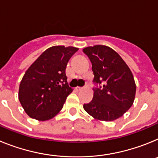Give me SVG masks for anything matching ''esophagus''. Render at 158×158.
I'll return each instance as SVG.
<instances>
[{
    "label": "esophagus",
    "mask_w": 158,
    "mask_h": 158,
    "mask_svg": "<svg viewBox=\"0 0 158 158\" xmlns=\"http://www.w3.org/2000/svg\"><path fill=\"white\" fill-rule=\"evenodd\" d=\"M81 89H82V88H81V87H76L74 89V90L77 92H79V91H81Z\"/></svg>",
    "instance_id": "obj_1"
}]
</instances>
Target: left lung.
I'll return each instance as SVG.
<instances>
[{
	"label": "left lung",
	"mask_w": 158,
	"mask_h": 158,
	"mask_svg": "<svg viewBox=\"0 0 158 158\" xmlns=\"http://www.w3.org/2000/svg\"><path fill=\"white\" fill-rule=\"evenodd\" d=\"M92 62L93 82L103 85L93 89V98L84 109L95 119L115 120L130 109L136 93L134 76L119 54L111 47L95 45L83 49Z\"/></svg>",
	"instance_id": "left-lung-1"
}]
</instances>
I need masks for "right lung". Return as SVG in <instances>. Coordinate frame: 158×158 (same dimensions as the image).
<instances>
[{
    "instance_id": "1",
    "label": "right lung",
    "mask_w": 158,
    "mask_h": 158,
    "mask_svg": "<svg viewBox=\"0 0 158 158\" xmlns=\"http://www.w3.org/2000/svg\"><path fill=\"white\" fill-rule=\"evenodd\" d=\"M78 48L54 46L47 49L25 72L19 100L29 117L46 121L54 118L73 92L65 75L66 65Z\"/></svg>"
}]
</instances>
